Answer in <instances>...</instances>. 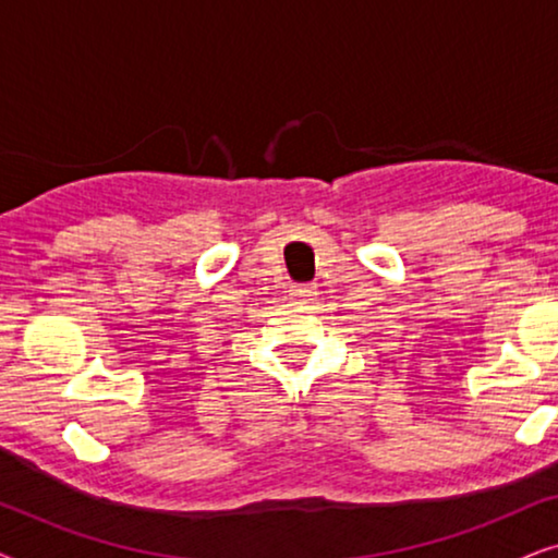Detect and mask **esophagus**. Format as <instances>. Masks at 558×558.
<instances>
[{
    "label": "esophagus",
    "mask_w": 558,
    "mask_h": 558,
    "mask_svg": "<svg viewBox=\"0 0 558 558\" xmlns=\"http://www.w3.org/2000/svg\"><path fill=\"white\" fill-rule=\"evenodd\" d=\"M289 296H292L294 302L307 304L317 296V287L315 284H292L289 287Z\"/></svg>",
    "instance_id": "1"
}]
</instances>
